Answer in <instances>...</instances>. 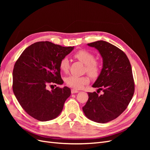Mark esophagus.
<instances>
[{
	"label": "esophagus",
	"instance_id": "esophagus-1",
	"mask_svg": "<svg viewBox=\"0 0 150 150\" xmlns=\"http://www.w3.org/2000/svg\"><path fill=\"white\" fill-rule=\"evenodd\" d=\"M79 91L78 90H76L74 89H71V93L72 94H74V93H78Z\"/></svg>",
	"mask_w": 150,
	"mask_h": 150
}]
</instances>
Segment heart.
Here are the masks:
<instances>
[{
	"label": "heart",
	"instance_id": "b5f03b06",
	"mask_svg": "<svg viewBox=\"0 0 150 150\" xmlns=\"http://www.w3.org/2000/svg\"><path fill=\"white\" fill-rule=\"evenodd\" d=\"M74 56L85 64V71L92 78L97 77L100 71V63L94 59V55L87 50L81 49L77 51ZM60 69L64 72H67L69 69V61L67 57L62 58L59 62ZM66 84L69 87L76 89H79L89 82L86 76H79L71 75L66 79Z\"/></svg>",
	"mask_w": 150,
	"mask_h": 150
}]
</instances>
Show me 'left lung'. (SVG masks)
I'll return each instance as SVG.
<instances>
[{
    "mask_svg": "<svg viewBox=\"0 0 150 150\" xmlns=\"http://www.w3.org/2000/svg\"><path fill=\"white\" fill-rule=\"evenodd\" d=\"M97 49L103 57V69L93 88L98 91L88 93L83 107L86 116L93 121L105 123L116 119L128 107L134 92L131 64L126 54L110 43L98 40L88 44Z\"/></svg>",
    "mask_w": 150,
    "mask_h": 150,
    "instance_id": "1",
    "label": "left lung"
}]
</instances>
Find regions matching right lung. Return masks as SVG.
<instances>
[{"mask_svg":"<svg viewBox=\"0 0 150 150\" xmlns=\"http://www.w3.org/2000/svg\"><path fill=\"white\" fill-rule=\"evenodd\" d=\"M73 49L49 41L35 42L27 47L16 62L13 92L22 108L34 119L47 121L61 112L71 89L65 86L49 91L47 87L64 83L59 62Z\"/></svg>","mask_w":150,"mask_h":150,"instance_id":"obj_1","label":"right lung"}]
</instances>
